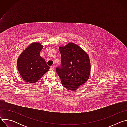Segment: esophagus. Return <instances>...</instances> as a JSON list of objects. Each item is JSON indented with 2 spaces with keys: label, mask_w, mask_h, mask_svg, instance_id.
Instances as JSON below:
<instances>
[{
  "label": "esophagus",
  "mask_w": 127,
  "mask_h": 127,
  "mask_svg": "<svg viewBox=\"0 0 127 127\" xmlns=\"http://www.w3.org/2000/svg\"><path fill=\"white\" fill-rule=\"evenodd\" d=\"M54 69H55V68H54V66H51V67H50V70H54Z\"/></svg>",
  "instance_id": "34e87169"
}]
</instances>
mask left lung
Here are the masks:
<instances>
[{"instance_id":"obj_1","label":"left lung","mask_w":127,"mask_h":127,"mask_svg":"<svg viewBox=\"0 0 127 127\" xmlns=\"http://www.w3.org/2000/svg\"><path fill=\"white\" fill-rule=\"evenodd\" d=\"M61 65L56 72L66 89L75 91L86 82L90 74V62L87 53L79 46L69 43L59 47Z\"/></svg>"}]
</instances>
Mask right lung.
I'll return each mask as SVG.
<instances>
[{
  "mask_svg": "<svg viewBox=\"0 0 127 127\" xmlns=\"http://www.w3.org/2000/svg\"><path fill=\"white\" fill-rule=\"evenodd\" d=\"M43 48L41 43L33 42L23 51L17 59V67L20 75L28 83L37 82L50 69L45 59L40 55Z\"/></svg>",
  "mask_w": 127,
  "mask_h": 127,
  "instance_id": "1",
  "label": "right lung"
}]
</instances>
